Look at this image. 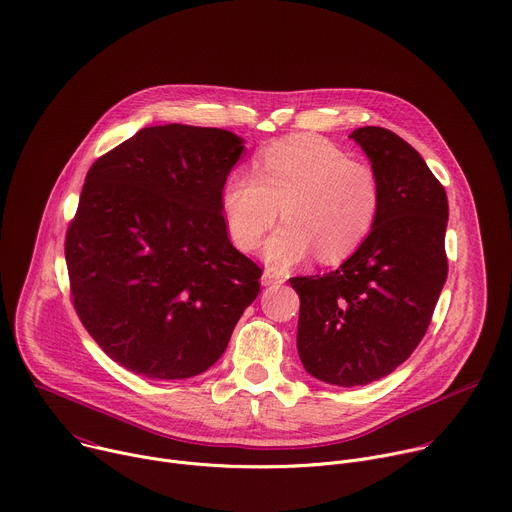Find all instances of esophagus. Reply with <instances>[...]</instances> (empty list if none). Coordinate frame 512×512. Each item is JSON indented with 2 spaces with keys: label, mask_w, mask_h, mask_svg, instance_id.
<instances>
[{
  "label": "esophagus",
  "mask_w": 512,
  "mask_h": 512,
  "mask_svg": "<svg viewBox=\"0 0 512 512\" xmlns=\"http://www.w3.org/2000/svg\"><path fill=\"white\" fill-rule=\"evenodd\" d=\"M284 282H286V275H282L280 271L269 269V267L263 271V277H261L263 286H277V284H284Z\"/></svg>",
  "instance_id": "34e87169"
}]
</instances>
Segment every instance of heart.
<instances>
[{
    "label": "heart",
    "instance_id": "1",
    "mask_svg": "<svg viewBox=\"0 0 512 512\" xmlns=\"http://www.w3.org/2000/svg\"><path fill=\"white\" fill-rule=\"evenodd\" d=\"M382 206L378 173L314 136L273 143L255 159V173H230L222 190L228 235L253 251L282 212L286 220L265 245V259L288 267L310 253L320 263L353 255L374 230Z\"/></svg>",
    "mask_w": 512,
    "mask_h": 512
}]
</instances>
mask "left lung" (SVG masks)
<instances>
[{
	"label": "left lung",
	"instance_id": "1",
	"mask_svg": "<svg viewBox=\"0 0 512 512\" xmlns=\"http://www.w3.org/2000/svg\"><path fill=\"white\" fill-rule=\"evenodd\" d=\"M378 173L374 230L335 271L292 277L298 353L316 380L365 386L404 363L425 337L447 280V194L423 157L388 128L351 132Z\"/></svg>",
	"mask_w": 512,
	"mask_h": 512
}]
</instances>
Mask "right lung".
Masks as SVG:
<instances>
[{
  "label": "right lung",
  "mask_w": 512,
  "mask_h": 512,
  "mask_svg": "<svg viewBox=\"0 0 512 512\" xmlns=\"http://www.w3.org/2000/svg\"><path fill=\"white\" fill-rule=\"evenodd\" d=\"M243 138L138 130L89 167L65 237L75 312L102 351L155 380L202 374L259 294L261 267L228 241L222 190Z\"/></svg>",
  "instance_id": "obj_1"
}]
</instances>
